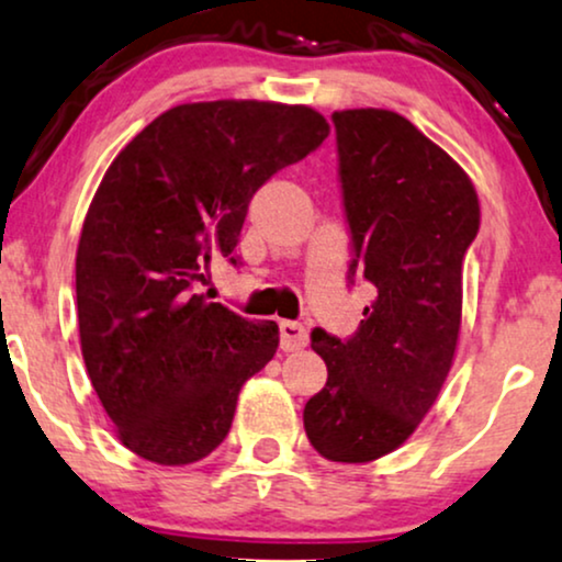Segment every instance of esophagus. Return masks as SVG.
Instances as JSON below:
<instances>
[{
    "instance_id": "1",
    "label": "esophagus",
    "mask_w": 562,
    "mask_h": 562,
    "mask_svg": "<svg viewBox=\"0 0 562 562\" xmlns=\"http://www.w3.org/2000/svg\"><path fill=\"white\" fill-rule=\"evenodd\" d=\"M308 345V331L297 322H280V347L285 352L303 350Z\"/></svg>"
}]
</instances>
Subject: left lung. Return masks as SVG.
Wrapping results in <instances>:
<instances>
[{"label": "left lung", "instance_id": "left-lung-1", "mask_svg": "<svg viewBox=\"0 0 562 562\" xmlns=\"http://www.w3.org/2000/svg\"><path fill=\"white\" fill-rule=\"evenodd\" d=\"M331 122L352 269L375 297L347 342L311 334L329 379L305 404L303 428L324 459L368 464L417 430L451 371L480 199L467 170L400 113L347 109Z\"/></svg>", "mask_w": 562, "mask_h": 562}]
</instances>
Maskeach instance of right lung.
<instances>
[{
	"label": "right lung",
	"mask_w": 562,
	"mask_h": 562,
	"mask_svg": "<svg viewBox=\"0 0 562 562\" xmlns=\"http://www.w3.org/2000/svg\"><path fill=\"white\" fill-rule=\"evenodd\" d=\"M329 137L311 105L181 103L105 170L77 244V324L113 432L162 467L204 459L228 436L240 386L274 358V322L196 293L231 257L248 202Z\"/></svg>",
	"instance_id": "right-lung-1"
}]
</instances>
